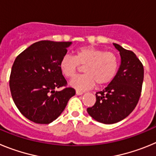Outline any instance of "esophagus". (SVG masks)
Masks as SVG:
<instances>
[{
    "mask_svg": "<svg viewBox=\"0 0 156 156\" xmlns=\"http://www.w3.org/2000/svg\"><path fill=\"white\" fill-rule=\"evenodd\" d=\"M76 94L77 95H81L83 94V91H81V90H76Z\"/></svg>",
    "mask_w": 156,
    "mask_h": 156,
    "instance_id": "esophagus-1",
    "label": "esophagus"
}]
</instances>
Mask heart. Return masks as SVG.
<instances>
[{"label": "heart", "instance_id": "1", "mask_svg": "<svg viewBox=\"0 0 156 156\" xmlns=\"http://www.w3.org/2000/svg\"><path fill=\"white\" fill-rule=\"evenodd\" d=\"M80 66H83V71L85 74L75 76L69 84L76 90H84L95 83L103 86L111 82L118 70L119 59L114 52L84 46L76 51L74 57L66 55L59 62L61 73L67 78L73 77Z\"/></svg>", "mask_w": 156, "mask_h": 156}]
</instances>
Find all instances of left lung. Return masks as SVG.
Wrapping results in <instances>:
<instances>
[{
  "instance_id": "obj_1",
  "label": "left lung",
  "mask_w": 156,
  "mask_h": 156,
  "mask_svg": "<svg viewBox=\"0 0 156 156\" xmlns=\"http://www.w3.org/2000/svg\"><path fill=\"white\" fill-rule=\"evenodd\" d=\"M119 51L121 64L114 79L102 91L96 93V102L87 112L99 122L112 124L131 113L140 99L144 67L131 51L113 44Z\"/></svg>"
}]
</instances>
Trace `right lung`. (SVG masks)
<instances>
[{"label": "right lung", "instance_id": "add662e5", "mask_svg": "<svg viewBox=\"0 0 156 156\" xmlns=\"http://www.w3.org/2000/svg\"><path fill=\"white\" fill-rule=\"evenodd\" d=\"M72 42L41 41L16 57L11 71L9 87L19 112L32 122L48 124L64 111L75 89L67 81L59 62ZM65 86L60 92L55 90Z\"/></svg>", "mask_w": 156, "mask_h": 156}]
</instances>
